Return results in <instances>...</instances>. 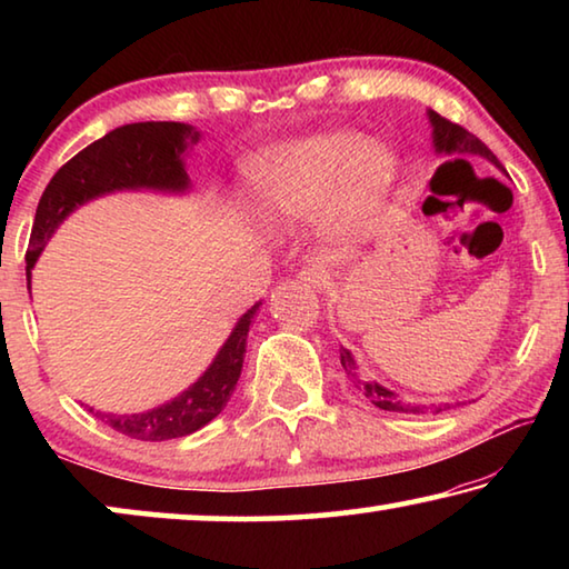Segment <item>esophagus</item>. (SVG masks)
<instances>
[{
    "label": "esophagus",
    "instance_id": "esophagus-1",
    "mask_svg": "<svg viewBox=\"0 0 569 569\" xmlns=\"http://www.w3.org/2000/svg\"><path fill=\"white\" fill-rule=\"evenodd\" d=\"M303 283L313 286V288H326L329 286V271H326V266L321 261H311L308 266L301 268V273H298Z\"/></svg>",
    "mask_w": 569,
    "mask_h": 569
}]
</instances>
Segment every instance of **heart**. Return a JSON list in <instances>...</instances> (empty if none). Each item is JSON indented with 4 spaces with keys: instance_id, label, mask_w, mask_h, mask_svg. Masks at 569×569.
I'll use <instances>...</instances> for the list:
<instances>
[{
    "instance_id": "heart-1",
    "label": "heart",
    "mask_w": 569,
    "mask_h": 569,
    "mask_svg": "<svg viewBox=\"0 0 569 569\" xmlns=\"http://www.w3.org/2000/svg\"><path fill=\"white\" fill-rule=\"evenodd\" d=\"M393 178V152L346 130L276 142L246 168L256 213L273 233L301 228L323 203L336 233H359L389 196Z\"/></svg>"
}]
</instances>
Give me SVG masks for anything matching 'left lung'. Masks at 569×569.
Instances as JSON below:
<instances>
[{"label":"left lung","instance_id":"obj_1","mask_svg":"<svg viewBox=\"0 0 569 569\" xmlns=\"http://www.w3.org/2000/svg\"><path fill=\"white\" fill-rule=\"evenodd\" d=\"M427 114L431 122V142H435L437 156H467V158L475 156V158L489 160L495 168L502 170V162L497 160L495 152L489 150L485 142L477 138V134H471L469 130H465L457 122H449L447 118H441V114L435 110H427ZM341 366H343V371L353 379L356 387L363 391V397L369 399L373 407H379L383 411L439 413V411H447L455 407V403H431V407H427V403H407L399 399V393H393L391 389L381 387L379 381H361L359 377H356V369H359V366H356V361H353V353L349 349H343V346H341Z\"/></svg>","mask_w":569,"mask_h":569}]
</instances>
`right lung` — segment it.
I'll return each mask as SVG.
<instances>
[{
  "label": "right lung",
  "instance_id": "1",
  "mask_svg": "<svg viewBox=\"0 0 569 569\" xmlns=\"http://www.w3.org/2000/svg\"><path fill=\"white\" fill-rule=\"evenodd\" d=\"M198 140L200 132L186 122H132L114 128L64 162L37 206L30 250H27V281L32 278V268L47 240L62 220L90 200L118 190H156L176 192V196L188 192L190 178L182 156ZM258 306L261 301L240 316L203 377L176 399L142 413L98 411V417L120 435L140 441L178 439L203 429L223 411L240 379L248 329ZM90 411L94 409L90 407Z\"/></svg>",
  "mask_w": 569,
  "mask_h": 569
}]
</instances>
